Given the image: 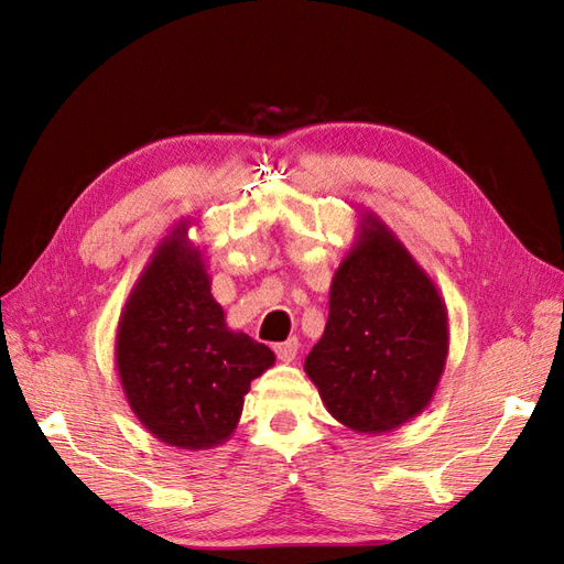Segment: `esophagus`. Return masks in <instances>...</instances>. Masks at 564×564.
<instances>
[{"label": "esophagus", "instance_id": "esophagus-1", "mask_svg": "<svg viewBox=\"0 0 564 564\" xmlns=\"http://www.w3.org/2000/svg\"><path fill=\"white\" fill-rule=\"evenodd\" d=\"M275 355H278V360H282V362H294V357L299 355V340L289 338V340H284V344H278Z\"/></svg>", "mask_w": 564, "mask_h": 564}]
</instances>
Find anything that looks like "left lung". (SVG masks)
Returning <instances> with one entry per match:
<instances>
[{"mask_svg": "<svg viewBox=\"0 0 564 564\" xmlns=\"http://www.w3.org/2000/svg\"><path fill=\"white\" fill-rule=\"evenodd\" d=\"M449 352V317L435 282L383 220L360 228L329 289V319L305 357L327 412L381 435L431 404Z\"/></svg>", "mask_w": 564, "mask_h": 564, "instance_id": "1", "label": "left lung"}]
</instances>
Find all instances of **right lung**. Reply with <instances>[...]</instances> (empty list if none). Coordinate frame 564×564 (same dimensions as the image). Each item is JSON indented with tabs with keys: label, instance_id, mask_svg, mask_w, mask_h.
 I'll use <instances>...</instances> for the list:
<instances>
[{
	"label": "right lung",
	"instance_id": "1",
	"mask_svg": "<svg viewBox=\"0 0 564 564\" xmlns=\"http://www.w3.org/2000/svg\"><path fill=\"white\" fill-rule=\"evenodd\" d=\"M183 218L152 251L115 334V367L131 412L178 449L224 445L242 416L253 379L275 352L232 332Z\"/></svg>",
	"mask_w": 564,
	"mask_h": 564
}]
</instances>
